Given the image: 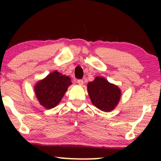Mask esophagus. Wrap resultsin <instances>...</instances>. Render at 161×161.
I'll return each instance as SVG.
<instances>
[{
  "instance_id": "esophagus-1",
  "label": "esophagus",
  "mask_w": 161,
  "mask_h": 161,
  "mask_svg": "<svg viewBox=\"0 0 161 161\" xmlns=\"http://www.w3.org/2000/svg\"><path fill=\"white\" fill-rule=\"evenodd\" d=\"M77 83H78V85L82 86V85H83V80H81V79H80V80H77Z\"/></svg>"
}]
</instances>
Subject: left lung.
<instances>
[{
  "instance_id": "obj_1",
  "label": "left lung",
  "mask_w": 161,
  "mask_h": 161,
  "mask_svg": "<svg viewBox=\"0 0 161 161\" xmlns=\"http://www.w3.org/2000/svg\"><path fill=\"white\" fill-rule=\"evenodd\" d=\"M87 90L92 104L103 111H113L120 100L119 88L103 77H96L88 83Z\"/></svg>"
}]
</instances>
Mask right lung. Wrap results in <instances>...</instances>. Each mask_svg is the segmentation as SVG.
I'll return each mask as SVG.
<instances>
[{
    "mask_svg": "<svg viewBox=\"0 0 161 161\" xmlns=\"http://www.w3.org/2000/svg\"><path fill=\"white\" fill-rule=\"evenodd\" d=\"M71 84L69 77L55 71L37 82L34 86L35 94L42 106L51 109L60 103Z\"/></svg>",
    "mask_w": 161,
    "mask_h": 161,
    "instance_id": "obj_1",
    "label": "right lung"
}]
</instances>
